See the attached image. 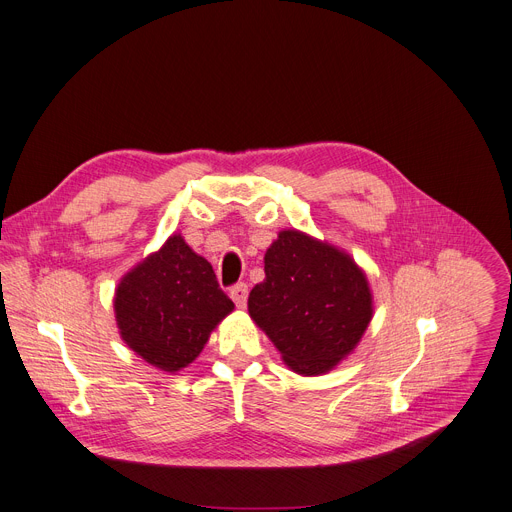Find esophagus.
<instances>
[{
	"label": "esophagus",
	"instance_id": "1",
	"mask_svg": "<svg viewBox=\"0 0 512 512\" xmlns=\"http://www.w3.org/2000/svg\"><path fill=\"white\" fill-rule=\"evenodd\" d=\"M229 295H231V299L235 301V305L244 307L246 301H248V285H246V283H235V285L229 289Z\"/></svg>",
	"mask_w": 512,
	"mask_h": 512
}]
</instances>
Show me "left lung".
<instances>
[{
	"label": "left lung",
	"mask_w": 512,
	"mask_h": 512,
	"mask_svg": "<svg viewBox=\"0 0 512 512\" xmlns=\"http://www.w3.org/2000/svg\"><path fill=\"white\" fill-rule=\"evenodd\" d=\"M264 272L248 297L250 316L293 371H330L373 316L363 270L348 254L289 229L266 250Z\"/></svg>",
	"instance_id": "left-lung-1"
}]
</instances>
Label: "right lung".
<instances>
[{"instance_id":"add662e5","label":"right lung","mask_w":512,"mask_h":512,"mask_svg":"<svg viewBox=\"0 0 512 512\" xmlns=\"http://www.w3.org/2000/svg\"><path fill=\"white\" fill-rule=\"evenodd\" d=\"M231 309L213 266L180 235L133 268L114 297L123 340L164 371H178L199 357Z\"/></svg>"}]
</instances>
